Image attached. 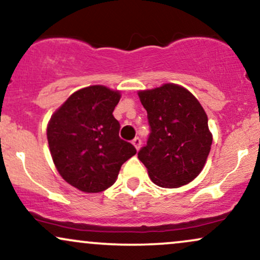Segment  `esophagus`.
<instances>
[{"label": "esophagus", "instance_id": "1", "mask_svg": "<svg viewBox=\"0 0 260 260\" xmlns=\"http://www.w3.org/2000/svg\"><path fill=\"white\" fill-rule=\"evenodd\" d=\"M132 144L134 145V148H136L137 150H139L140 145H142V139H140L139 137H136V138L132 140Z\"/></svg>", "mask_w": 260, "mask_h": 260}]
</instances>
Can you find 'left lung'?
Instances as JSON below:
<instances>
[{
	"label": "left lung",
	"instance_id": "obj_1",
	"mask_svg": "<svg viewBox=\"0 0 260 260\" xmlns=\"http://www.w3.org/2000/svg\"><path fill=\"white\" fill-rule=\"evenodd\" d=\"M150 136L138 158L156 185L179 187L199 176L212 145L205 110L189 90L174 83L140 90Z\"/></svg>",
	"mask_w": 260,
	"mask_h": 260
}]
</instances>
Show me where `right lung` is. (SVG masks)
<instances>
[{"label":"right lung","mask_w":260,"mask_h":260,"mask_svg":"<svg viewBox=\"0 0 260 260\" xmlns=\"http://www.w3.org/2000/svg\"><path fill=\"white\" fill-rule=\"evenodd\" d=\"M118 90L89 86L75 92L53 114L47 139L62 179L83 192H100L117 179L121 166L137 154L120 138L114 117Z\"/></svg>","instance_id":"1"}]
</instances>
